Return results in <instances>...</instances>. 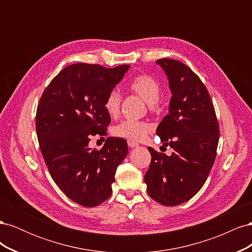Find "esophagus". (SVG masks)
I'll list each match as a JSON object with an SVG mask.
<instances>
[{"label":"esophagus","instance_id":"esophagus-1","mask_svg":"<svg viewBox=\"0 0 252 252\" xmlns=\"http://www.w3.org/2000/svg\"><path fill=\"white\" fill-rule=\"evenodd\" d=\"M127 144H128V146L130 147V148L138 147V146H139V144H138V143H135V142H133V141H128V142H127Z\"/></svg>","mask_w":252,"mask_h":252}]
</instances>
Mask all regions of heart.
<instances>
[{"label":"heart","mask_w":252,"mask_h":252,"mask_svg":"<svg viewBox=\"0 0 252 252\" xmlns=\"http://www.w3.org/2000/svg\"><path fill=\"white\" fill-rule=\"evenodd\" d=\"M129 89L133 94L142 97L150 107L158 103L161 96V85L150 75L141 74L134 78L130 84ZM122 96L118 90H112L106 97L105 109L110 117H117L121 110ZM150 131V126L144 122L136 121H123L112 128V134L117 138L127 139L128 141L140 142L146 138Z\"/></svg>","instance_id":"heart-1"}]
</instances>
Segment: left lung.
<instances>
[{
	"label": "left lung",
	"mask_w": 252,
	"mask_h": 252,
	"mask_svg": "<svg viewBox=\"0 0 252 252\" xmlns=\"http://www.w3.org/2000/svg\"><path fill=\"white\" fill-rule=\"evenodd\" d=\"M172 94L169 113L157 128L171 156L148 147L151 155L144 181L152 200L177 206L197 193L215 163L220 138L219 123L207 88L201 79L180 61L159 59Z\"/></svg>",
	"instance_id": "left-lung-1"
}]
</instances>
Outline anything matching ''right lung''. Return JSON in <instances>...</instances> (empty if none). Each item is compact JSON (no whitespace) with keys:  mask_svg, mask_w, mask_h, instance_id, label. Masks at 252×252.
<instances>
[{"mask_svg":"<svg viewBox=\"0 0 252 252\" xmlns=\"http://www.w3.org/2000/svg\"><path fill=\"white\" fill-rule=\"evenodd\" d=\"M129 67L67 66L44 90L37 105L36 135L51 178L84 207H95L111 195L117 167L127 156L128 145L122 138H107L100 150L88 144L93 135L107 134L111 120L106 97Z\"/></svg>","mask_w":252,"mask_h":252,"instance_id":"1","label":"right lung"}]
</instances>
